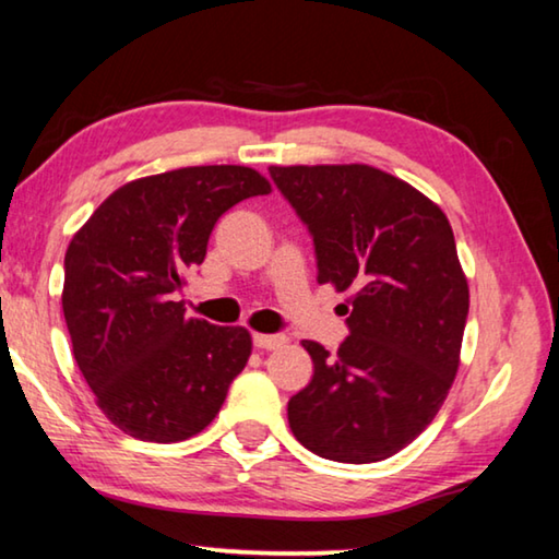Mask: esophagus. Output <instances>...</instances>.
I'll return each instance as SVG.
<instances>
[{"label":"esophagus","instance_id":"esophagus-1","mask_svg":"<svg viewBox=\"0 0 559 559\" xmlns=\"http://www.w3.org/2000/svg\"><path fill=\"white\" fill-rule=\"evenodd\" d=\"M286 343L288 338L281 333H253V345L261 350H278Z\"/></svg>","mask_w":559,"mask_h":559}]
</instances>
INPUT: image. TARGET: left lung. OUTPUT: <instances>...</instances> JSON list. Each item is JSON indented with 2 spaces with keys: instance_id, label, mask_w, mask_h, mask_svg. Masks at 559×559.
<instances>
[{
  "instance_id": "obj_1",
  "label": "left lung",
  "mask_w": 559,
  "mask_h": 559,
  "mask_svg": "<svg viewBox=\"0 0 559 559\" xmlns=\"http://www.w3.org/2000/svg\"><path fill=\"white\" fill-rule=\"evenodd\" d=\"M313 234L318 283L343 294L350 335L288 401L296 440L335 463H378L428 428L453 385L471 288L448 216L368 164L271 166Z\"/></svg>"
}]
</instances>
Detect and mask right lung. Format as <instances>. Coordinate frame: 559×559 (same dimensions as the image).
<instances>
[{"label": "right lung", "mask_w": 559, "mask_h": 559, "mask_svg": "<svg viewBox=\"0 0 559 559\" xmlns=\"http://www.w3.org/2000/svg\"><path fill=\"white\" fill-rule=\"evenodd\" d=\"M263 193L255 168L186 166L123 183L74 234L61 290L74 360L127 436H197L246 368L251 333L189 318L174 290L206 259L221 214Z\"/></svg>", "instance_id": "obj_1"}]
</instances>
